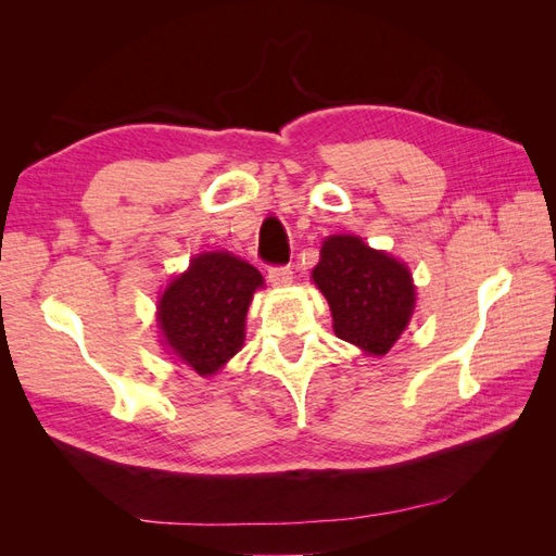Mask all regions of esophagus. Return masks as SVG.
I'll use <instances>...</instances> for the list:
<instances>
[{
  "instance_id": "esophagus-1",
  "label": "esophagus",
  "mask_w": 556,
  "mask_h": 556,
  "mask_svg": "<svg viewBox=\"0 0 556 556\" xmlns=\"http://www.w3.org/2000/svg\"><path fill=\"white\" fill-rule=\"evenodd\" d=\"M268 280H271L274 285H290L292 268L290 266H271L268 268Z\"/></svg>"
}]
</instances>
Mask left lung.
Returning <instances> with one entry per match:
<instances>
[{
	"label": "left lung",
	"instance_id": "1",
	"mask_svg": "<svg viewBox=\"0 0 556 556\" xmlns=\"http://www.w3.org/2000/svg\"><path fill=\"white\" fill-rule=\"evenodd\" d=\"M313 280L329 301L339 339L384 355L415 308L410 271L357 237H331L319 250Z\"/></svg>",
	"mask_w": 556,
	"mask_h": 556
}]
</instances>
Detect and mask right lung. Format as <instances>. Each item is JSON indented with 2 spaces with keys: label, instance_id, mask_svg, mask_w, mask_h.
<instances>
[{
  "label": "right lung",
  "instance_id": "1",
  "mask_svg": "<svg viewBox=\"0 0 556 556\" xmlns=\"http://www.w3.org/2000/svg\"><path fill=\"white\" fill-rule=\"evenodd\" d=\"M262 274L229 252H204L164 290L157 323L176 357L211 376L243 345L245 313Z\"/></svg>",
  "mask_w": 556,
  "mask_h": 556
}]
</instances>
